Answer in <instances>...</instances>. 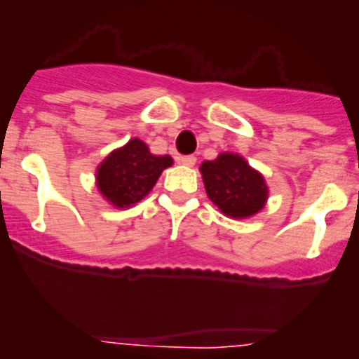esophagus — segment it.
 I'll return each mask as SVG.
<instances>
[{"label":"esophagus","instance_id":"34e87169","mask_svg":"<svg viewBox=\"0 0 359 359\" xmlns=\"http://www.w3.org/2000/svg\"><path fill=\"white\" fill-rule=\"evenodd\" d=\"M180 163H182V165H186V166H194L196 165V158L194 156H182L179 159Z\"/></svg>","mask_w":359,"mask_h":359}]
</instances>
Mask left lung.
I'll return each instance as SVG.
<instances>
[{"label":"left lung","mask_w":359,"mask_h":359,"mask_svg":"<svg viewBox=\"0 0 359 359\" xmlns=\"http://www.w3.org/2000/svg\"><path fill=\"white\" fill-rule=\"evenodd\" d=\"M200 172L206 194L224 215L247 219L266 205V180L240 154L222 153L213 161H203Z\"/></svg>","instance_id":"obj_1"}]
</instances>
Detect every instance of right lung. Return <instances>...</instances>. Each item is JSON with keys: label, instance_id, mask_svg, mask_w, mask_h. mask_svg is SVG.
Returning <instances> with one entry per match:
<instances>
[{"label": "right lung", "instance_id": "add662e5", "mask_svg": "<svg viewBox=\"0 0 359 359\" xmlns=\"http://www.w3.org/2000/svg\"><path fill=\"white\" fill-rule=\"evenodd\" d=\"M173 159L156 156L139 139L112 151L97 168V187L111 205L126 208L149 194L161 172L172 166Z\"/></svg>", "mask_w": 359, "mask_h": 359}]
</instances>
